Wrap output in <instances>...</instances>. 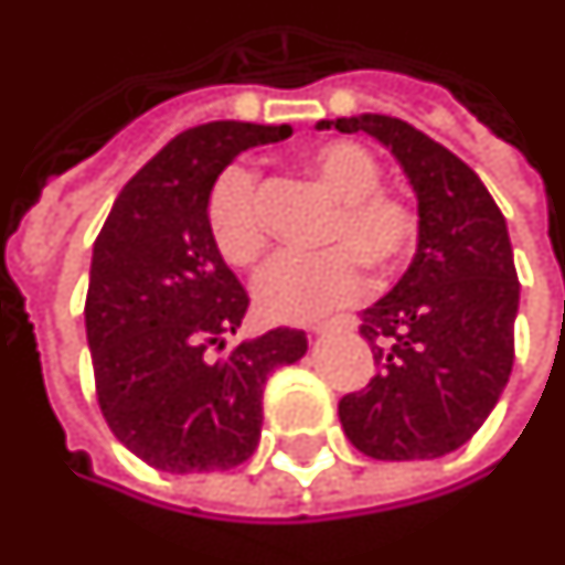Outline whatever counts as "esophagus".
Masks as SVG:
<instances>
[{
  "instance_id": "obj_1",
  "label": "esophagus",
  "mask_w": 565,
  "mask_h": 565,
  "mask_svg": "<svg viewBox=\"0 0 565 565\" xmlns=\"http://www.w3.org/2000/svg\"><path fill=\"white\" fill-rule=\"evenodd\" d=\"M358 327L354 318H337V321H327L318 323V327H311V337H327V333H351Z\"/></svg>"
}]
</instances>
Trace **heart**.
<instances>
[{"label": "heart", "mask_w": 565, "mask_h": 565, "mask_svg": "<svg viewBox=\"0 0 565 565\" xmlns=\"http://www.w3.org/2000/svg\"><path fill=\"white\" fill-rule=\"evenodd\" d=\"M309 173L339 201L321 254H281L259 271L256 309L278 323H309L364 294V269L388 275L416 247L419 220L406 201L382 192V164L361 143L330 140L309 152ZM207 228L228 266L247 269L266 250L259 183L250 168H228L207 201Z\"/></svg>", "instance_id": "obj_1"}]
</instances>
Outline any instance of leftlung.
Masks as SVG:
<instances>
[{
  "label": "left lung",
  "mask_w": 565,
  "mask_h": 565,
  "mask_svg": "<svg viewBox=\"0 0 565 565\" xmlns=\"http://www.w3.org/2000/svg\"><path fill=\"white\" fill-rule=\"evenodd\" d=\"M315 128L385 146L419 214L409 269L361 311L376 376L339 401V422L370 459H440L475 437L514 366L520 284L504 216L465 161L401 118L361 113Z\"/></svg>",
  "instance_id": "8db88e82"
}]
</instances>
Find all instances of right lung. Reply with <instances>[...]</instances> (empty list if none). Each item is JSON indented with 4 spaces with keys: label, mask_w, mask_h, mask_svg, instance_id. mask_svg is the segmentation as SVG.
I'll return each instance as SVG.
<instances>
[{
    "label": "right lung",
    "mask_w": 565,
    "mask_h": 565,
    "mask_svg": "<svg viewBox=\"0 0 565 565\" xmlns=\"http://www.w3.org/2000/svg\"><path fill=\"white\" fill-rule=\"evenodd\" d=\"M290 134L250 121L189 128L134 173L94 242L85 330L97 401L118 440L159 471L250 459L266 379L309 351L302 330L278 327L211 358L250 299L211 238L207 201L244 149Z\"/></svg>",
    "instance_id": "right-lung-1"
}]
</instances>
